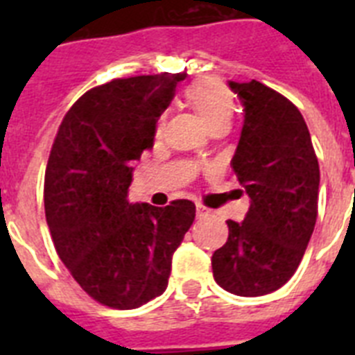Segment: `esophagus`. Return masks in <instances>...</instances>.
Here are the masks:
<instances>
[{"label":"esophagus","mask_w":355,"mask_h":355,"mask_svg":"<svg viewBox=\"0 0 355 355\" xmlns=\"http://www.w3.org/2000/svg\"><path fill=\"white\" fill-rule=\"evenodd\" d=\"M196 209H197V216H199V218H205V216L211 215V209L206 208V206H202V205H197Z\"/></svg>","instance_id":"obj_1"}]
</instances>
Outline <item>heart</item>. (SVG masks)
<instances>
[{
  "label": "heart",
  "instance_id": "b5f03b06",
  "mask_svg": "<svg viewBox=\"0 0 355 355\" xmlns=\"http://www.w3.org/2000/svg\"><path fill=\"white\" fill-rule=\"evenodd\" d=\"M184 101L205 122L209 131L222 126H231L234 117V97L222 81L215 78H202L193 81L184 90ZM163 119L156 124V135H162Z\"/></svg>",
  "mask_w": 355,
  "mask_h": 355
}]
</instances>
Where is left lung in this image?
<instances>
[{"label": "left lung", "instance_id": "obj_1", "mask_svg": "<svg viewBox=\"0 0 355 355\" xmlns=\"http://www.w3.org/2000/svg\"><path fill=\"white\" fill-rule=\"evenodd\" d=\"M243 105L233 171L250 199L241 222L213 252L216 284L240 297L272 293L302 259L318 213L320 167L299 108L252 80L227 81Z\"/></svg>", "mask_w": 355, "mask_h": 355}]
</instances>
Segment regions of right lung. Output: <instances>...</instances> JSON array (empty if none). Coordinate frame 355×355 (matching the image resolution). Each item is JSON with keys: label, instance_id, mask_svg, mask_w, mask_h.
Wrapping results in <instances>:
<instances>
[{"label": "right lung", "instance_id": "right-lung-1", "mask_svg": "<svg viewBox=\"0 0 355 355\" xmlns=\"http://www.w3.org/2000/svg\"><path fill=\"white\" fill-rule=\"evenodd\" d=\"M184 76H135L85 92L53 144L44 180L53 243L76 283L108 307L135 309L165 291L172 254L196 218L192 200H128L135 162L153 147L156 119Z\"/></svg>", "mask_w": 355, "mask_h": 355}]
</instances>
